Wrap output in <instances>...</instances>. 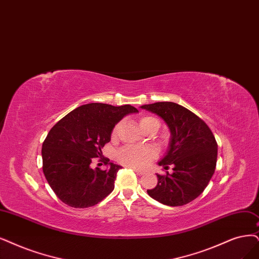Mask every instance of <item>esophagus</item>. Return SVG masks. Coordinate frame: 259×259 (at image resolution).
Masks as SVG:
<instances>
[{
    "label": "esophagus",
    "instance_id": "esophagus-1",
    "mask_svg": "<svg viewBox=\"0 0 259 259\" xmlns=\"http://www.w3.org/2000/svg\"><path fill=\"white\" fill-rule=\"evenodd\" d=\"M132 169L135 170L136 173H137L139 176H142V175H144V174H145V171H144V170H141V169H138V168H135V167H133Z\"/></svg>",
    "mask_w": 259,
    "mask_h": 259
}]
</instances>
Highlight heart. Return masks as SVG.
<instances>
[{
    "mask_svg": "<svg viewBox=\"0 0 259 259\" xmlns=\"http://www.w3.org/2000/svg\"><path fill=\"white\" fill-rule=\"evenodd\" d=\"M157 120L154 117L144 116L140 119V126L144 129L149 121ZM118 130V124L114 127L112 131V136H115ZM157 156V151L151 146H133L127 145L121 147L116 154V159L121 164L135 167V168H143L145 167L149 162Z\"/></svg>",
    "mask_w": 259,
    "mask_h": 259,
    "instance_id": "heart-1",
    "label": "heart"
}]
</instances>
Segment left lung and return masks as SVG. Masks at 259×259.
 <instances>
[{"mask_svg":"<svg viewBox=\"0 0 259 259\" xmlns=\"http://www.w3.org/2000/svg\"><path fill=\"white\" fill-rule=\"evenodd\" d=\"M142 109L157 114L170 131L166 156L159 165L173 173L158 175L157 186L147 190L150 197L167 206H184L204 192L211 179L218 158V144L206 122L175 102L144 104Z\"/></svg>","mask_w":259,"mask_h":259,"instance_id":"1","label":"left lung"}]
</instances>
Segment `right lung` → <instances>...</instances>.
Listing matches in <instances>:
<instances>
[{"mask_svg":"<svg viewBox=\"0 0 259 259\" xmlns=\"http://www.w3.org/2000/svg\"><path fill=\"white\" fill-rule=\"evenodd\" d=\"M138 110L129 104L81 105L57 121L44 141L42 170L48 184L63 203L74 208L98 204L114 190L120 165L102 157L113 128L123 116ZM109 167L93 169L94 157Z\"/></svg>","mask_w":259,"mask_h":259,"instance_id":"1","label":"right lung"}]
</instances>
